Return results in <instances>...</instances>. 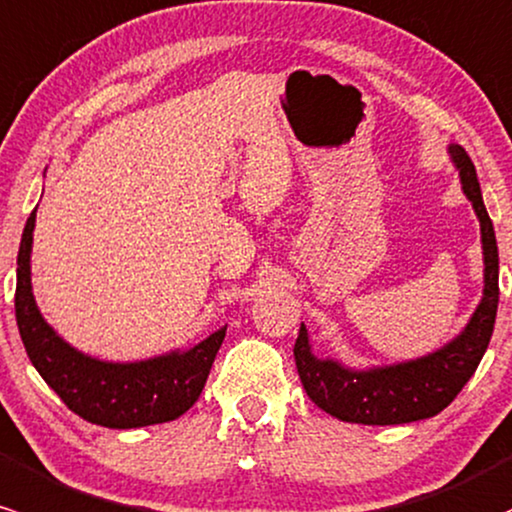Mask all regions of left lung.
<instances>
[{"label": "left lung", "instance_id": "8db88e82", "mask_svg": "<svg viewBox=\"0 0 512 512\" xmlns=\"http://www.w3.org/2000/svg\"><path fill=\"white\" fill-rule=\"evenodd\" d=\"M454 165L462 177L466 199L481 223L484 245V299L474 311L462 335L442 350L413 362L352 372L333 359H318L308 345L301 325L294 345L296 369L308 398L325 413L362 425H403L425 420L445 411L479 367L493 335L498 311V245L493 223L481 199L479 179L471 157L462 145H449Z\"/></svg>", "mask_w": 512, "mask_h": 512}]
</instances>
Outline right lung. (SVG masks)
Segmentation results:
<instances>
[{
    "instance_id": "1",
    "label": "right lung",
    "mask_w": 512,
    "mask_h": 512,
    "mask_svg": "<svg viewBox=\"0 0 512 512\" xmlns=\"http://www.w3.org/2000/svg\"><path fill=\"white\" fill-rule=\"evenodd\" d=\"M36 211L28 216L16 260V325L26 355L72 413L104 428L128 430L167 423L194 406L209 379L226 328L187 352L145 362H101L70 347L43 320L31 291V245Z\"/></svg>"
}]
</instances>
